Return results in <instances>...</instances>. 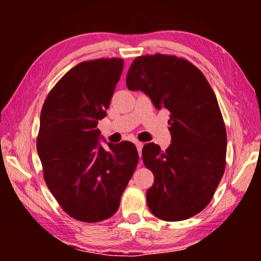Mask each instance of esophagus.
<instances>
[{
	"label": "esophagus",
	"instance_id": "esophagus-1",
	"mask_svg": "<svg viewBox=\"0 0 261 261\" xmlns=\"http://www.w3.org/2000/svg\"><path fill=\"white\" fill-rule=\"evenodd\" d=\"M136 146H137V149H138V153H139V156L141 155V151H143V146L144 144L140 143V141H136ZM141 162V161H140Z\"/></svg>",
	"mask_w": 261,
	"mask_h": 261
}]
</instances>
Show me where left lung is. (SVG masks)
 Masks as SVG:
<instances>
[{
	"label": "left lung",
	"instance_id": "left-lung-1",
	"mask_svg": "<svg viewBox=\"0 0 261 261\" xmlns=\"http://www.w3.org/2000/svg\"><path fill=\"white\" fill-rule=\"evenodd\" d=\"M126 86L170 113V146L149 143L141 153L154 175L148 208L165 221L191 218L210 204L226 168L227 132L214 92L192 63L162 54L137 57Z\"/></svg>",
	"mask_w": 261,
	"mask_h": 261
}]
</instances>
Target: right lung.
<instances>
[{
  "instance_id": "obj_1",
  "label": "right lung",
  "mask_w": 261,
  "mask_h": 261,
  "mask_svg": "<svg viewBox=\"0 0 261 261\" xmlns=\"http://www.w3.org/2000/svg\"><path fill=\"white\" fill-rule=\"evenodd\" d=\"M123 65L115 57L82 62L60 79L41 109L37 149L43 178L62 210L83 222L116 213L138 165L134 144L107 143L105 148L96 129Z\"/></svg>"
}]
</instances>
